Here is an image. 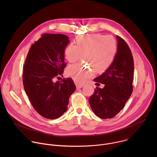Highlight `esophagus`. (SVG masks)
<instances>
[{
  "label": "esophagus",
  "instance_id": "34e87169",
  "mask_svg": "<svg viewBox=\"0 0 157 157\" xmlns=\"http://www.w3.org/2000/svg\"><path fill=\"white\" fill-rule=\"evenodd\" d=\"M76 88L78 89H80L81 87H82L84 86L83 84H76Z\"/></svg>",
  "mask_w": 157,
  "mask_h": 157
}]
</instances>
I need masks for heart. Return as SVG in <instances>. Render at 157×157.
I'll use <instances>...</instances> for the list:
<instances>
[{
	"instance_id": "b5f03b06",
	"label": "heart",
	"mask_w": 157,
	"mask_h": 157,
	"mask_svg": "<svg viewBox=\"0 0 157 157\" xmlns=\"http://www.w3.org/2000/svg\"><path fill=\"white\" fill-rule=\"evenodd\" d=\"M76 44L69 43L64 49V56L70 63L79 61L82 57L85 64H76L68 67L67 73L76 82H85L95 70L104 72L113 63L118 51L117 40L111 35L91 33L77 36Z\"/></svg>"
}]
</instances>
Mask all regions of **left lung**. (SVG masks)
Masks as SVG:
<instances>
[{"mask_svg": "<svg viewBox=\"0 0 157 157\" xmlns=\"http://www.w3.org/2000/svg\"><path fill=\"white\" fill-rule=\"evenodd\" d=\"M116 57L109 68L95 82L105 84L96 87L89 102L94 114L101 119L114 117L124 109L133 91V59L126 41L119 36Z\"/></svg>", "mask_w": 157, "mask_h": 157, "instance_id": "1", "label": "left lung"}]
</instances>
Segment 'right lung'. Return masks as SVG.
I'll list each match as a JSON object with an SVG mask.
<instances>
[{"mask_svg": "<svg viewBox=\"0 0 157 157\" xmlns=\"http://www.w3.org/2000/svg\"><path fill=\"white\" fill-rule=\"evenodd\" d=\"M68 37L44 33L32 44L23 67V84L29 101L44 118L55 119L68 109L69 98L76 89L71 78L55 82L63 76L66 64L64 48Z\"/></svg>", "mask_w": 157, "mask_h": 157, "instance_id": "1", "label": "right lung"}]
</instances>
